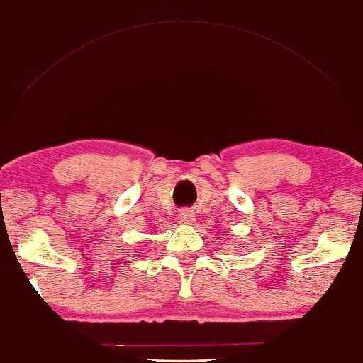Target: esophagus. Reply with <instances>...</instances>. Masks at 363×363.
<instances>
[{"mask_svg":"<svg viewBox=\"0 0 363 363\" xmlns=\"http://www.w3.org/2000/svg\"><path fill=\"white\" fill-rule=\"evenodd\" d=\"M178 218H180L183 223H193L194 222V216L189 209H182L180 213H178Z\"/></svg>","mask_w":363,"mask_h":363,"instance_id":"obj_1","label":"esophagus"}]
</instances>
